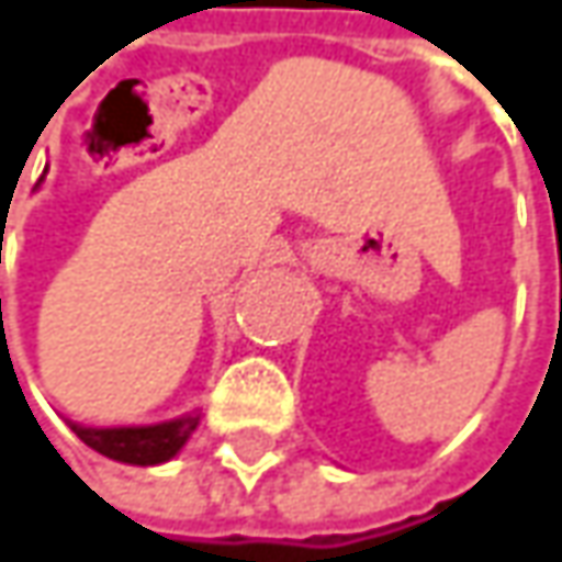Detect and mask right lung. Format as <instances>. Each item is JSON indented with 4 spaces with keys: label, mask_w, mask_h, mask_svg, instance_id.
<instances>
[{
    "label": "right lung",
    "mask_w": 562,
    "mask_h": 562,
    "mask_svg": "<svg viewBox=\"0 0 562 562\" xmlns=\"http://www.w3.org/2000/svg\"><path fill=\"white\" fill-rule=\"evenodd\" d=\"M199 427V414H186L177 420H164L151 427H81L71 424L75 436L91 446L94 452L126 464H160L170 462L192 430Z\"/></svg>",
    "instance_id": "obj_1"
}]
</instances>
